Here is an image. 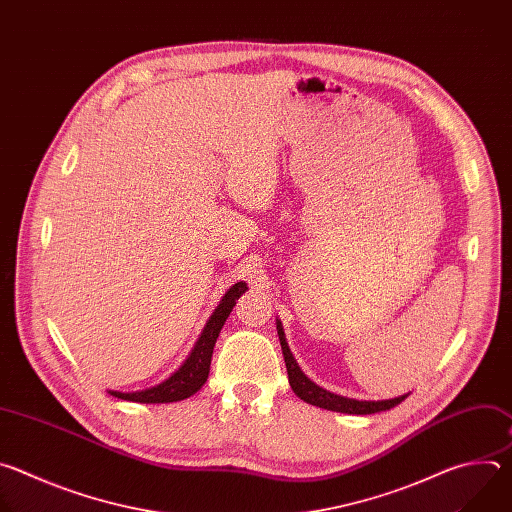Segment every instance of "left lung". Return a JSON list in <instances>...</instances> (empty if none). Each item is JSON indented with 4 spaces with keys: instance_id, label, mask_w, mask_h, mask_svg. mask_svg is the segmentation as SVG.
Masks as SVG:
<instances>
[{
    "instance_id": "8db88e82",
    "label": "left lung",
    "mask_w": 512,
    "mask_h": 512,
    "mask_svg": "<svg viewBox=\"0 0 512 512\" xmlns=\"http://www.w3.org/2000/svg\"><path fill=\"white\" fill-rule=\"evenodd\" d=\"M277 334H279V342H281V350H283V358H285L289 385L300 399H304L310 405H316V407L328 409V411H336V413H348V415H371V413L393 409L395 405H399L401 401H405L409 397V393H407V395H401L395 399H385V401H358V399H348V397L330 393V391L318 387L314 381H310L304 375V371L298 367L294 354H291V350L287 346L283 326L279 320H277Z\"/></svg>"
}]
</instances>
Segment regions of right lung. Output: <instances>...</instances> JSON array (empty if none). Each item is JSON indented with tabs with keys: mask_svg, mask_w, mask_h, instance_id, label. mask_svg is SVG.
Masks as SVG:
<instances>
[{
	"mask_svg": "<svg viewBox=\"0 0 512 512\" xmlns=\"http://www.w3.org/2000/svg\"><path fill=\"white\" fill-rule=\"evenodd\" d=\"M245 289H247V283L237 281L227 291L221 304L216 306V310L208 318L200 338L196 340L192 352L188 354L182 367L176 373H172L164 383L143 391H133V393H121V391H109V393L117 399L133 401V403H174V401L188 399L190 395L200 391L210 373V358H212L214 342L218 334H221V328L225 326L229 314L233 312L239 296L245 294Z\"/></svg>",
	"mask_w": 512,
	"mask_h": 512,
	"instance_id": "right-lung-1",
	"label": "right lung"
}]
</instances>
